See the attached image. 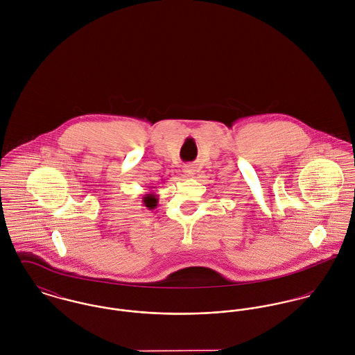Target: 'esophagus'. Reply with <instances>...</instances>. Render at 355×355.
<instances>
[{"instance_id":"esophagus-1","label":"esophagus","mask_w":355,"mask_h":355,"mask_svg":"<svg viewBox=\"0 0 355 355\" xmlns=\"http://www.w3.org/2000/svg\"><path fill=\"white\" fill-rule=\"evenodd\" d=\"M182 171H184L188 177H195L197 173L196 166L192 164V163H187V164H184Z\"/></svg>"}]
</instances>
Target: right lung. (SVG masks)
Listing matches in <instances>:
<instances>
[{"label":"right lung","mask_w":355,"mask_h":355,"mask_svg":"<svg viewBox=\"0 0 355 355\" xmlns=\"http://www.w3.org/2000/svg\"><path fill=\"white\" fill-rule=\"evenodd\" d=\"M154 188V187H151ZM143 204L148 209H154L158 207V196L154 192H148L146 196L143 197Z\"/></svg>","instance_id":"1"}]
</instances>
